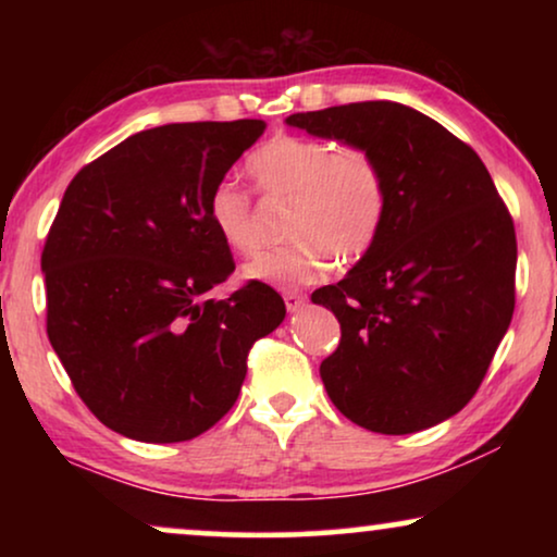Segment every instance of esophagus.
Returning a JSON list of instances; mask_svg holds the SVG:
<instances>
[{
    "label": "esophagus",
    "instance_id": "esophagus-1",
    "mask_svg": "<svg viewBox=\"0 0 557 557\" xmlns=\"http://www.w3.org/2000/svg\"><path fill=\"white\" fill-rule=\"evenodd\" d=\"M284 304H286L288 311H299L304 304H307V296L296 294V292H286L284 294Z\"/></svg>",
    "mask_w": 557,
    "mask_h": 557
}]
</instances>
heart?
Here are the masks:
<instances>
[{
    "mask_svg": "<svg viewBox=\"0 0 557 557\" xmlns=\"http://www.w3.org/2000/svg\"><path fill=\"white\" fill-rule=\"evenodd\" d=\"M258 193L292 200L288 246L265 250L246 265V276L278 288H299L324 278L334 258L355 263L383 233L391 210V182L375 151L324 136L278 134L246 159ZM208 220L233 253L261 248L253 200L231 182L208 197Z\"/></svg>",
    "mask_w": 557,
    "mask_h": 557,
    "instance_id": "1",
    "label": "heart"
}]
</instances>
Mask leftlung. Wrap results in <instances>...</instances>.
Wrapping results in <instances>:
<instances>
[{"instance_id": "1", "label": "left lung", "mask_w": 557, "mask_h": 557, "mask_svg": "<svg viewBox=\"0 0 557 557\" xmlns=\"http://www.w3.org/2000/svg\"><path fill=\"white\" fill-rule=\"evenodd\" d=\"M286 124L375 151L391 210L368 256L311 301L339 319L319 375L342 416L403 436L467 406L515 311L517 238L474 149L393 101L294 113Z\"/></svg>"}]
</instances>
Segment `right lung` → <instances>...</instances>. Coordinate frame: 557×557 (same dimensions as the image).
Segmentation results:
<instances>
[{
    "label": "right lung",
    "instance_id": "1",
    "mask_svg": "<svg viewBox=\"0 0 557 557\" xmlns=\"http://www.w3.org/2000/svg\"><path fill=\"white\" fill-rule=\"evenodd\" d=\"M265 121H195L128 136L67 185L42 248L48 337L75 393L111 431L147 444L212 429L248 352L284 322L263 281L208 299L235 269L208 197Z\"/></svg>",
    "mask_w": 557,
    "mask_h": 557
}]
</instances>
